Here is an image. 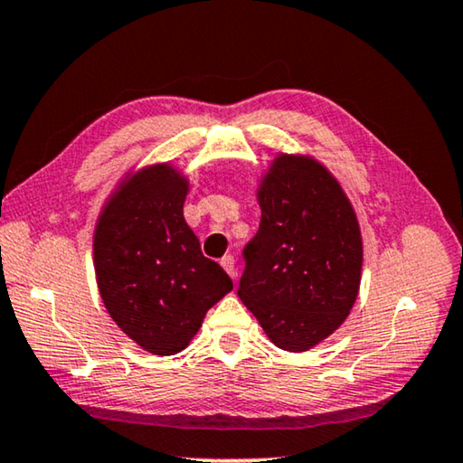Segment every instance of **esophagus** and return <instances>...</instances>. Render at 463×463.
<instances>
[{"label": "esophagus", "instance_id": "esophagus-1", "mask_svg": "<svg viewBox=\"0 0 463 463\" xmlns=\"http://www.w3.org/2000/svg\"><path fill=\"white\" fill-rule=\"evenodd\" d=\"M221 265L224 268V271L234 279L237 278V268H234V257L232 255H224L221 260Z\"/></svg>", "mask_w": 463, "mask_h": 463}]
</instances>
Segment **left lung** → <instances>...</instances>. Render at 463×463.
<instances>
[{
  "label": "left lung",
  "mask_w": 463,
  "mask_h": 463,
  "mask_svg": "<svg viewBox=\"0 0 463 463\" xmlns=\"http://www.w3.org/2000/svg\"><path fill=\"white\" fill-rule=\"evenodd\" d=\"M260 206V231L242 249L239 298L279 349L307 351L341 326L357 298V218L331 174L294 155L273 163Z\"/></svg>",
  "instance_id": "obj_1"
}]
</instances>
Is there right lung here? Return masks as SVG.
I'll return each instance as SVG.
<instances>
[{"mask_svg":"<svg viewBox=\"0 0 463 463\" xmlns=\"http://www.w3.org/2000/svg\"><path fill=\"white\" fill-rule=\"evenodd\" d=\"M187 182L167 165L128 179L99 216L93 255L109 317L156 355L185 349L232 279L184 218Z\"/></svg>","mask_w":463,"mask_h":463,"instance_id":"obj_1","label":"right lung"}]
</instances>
